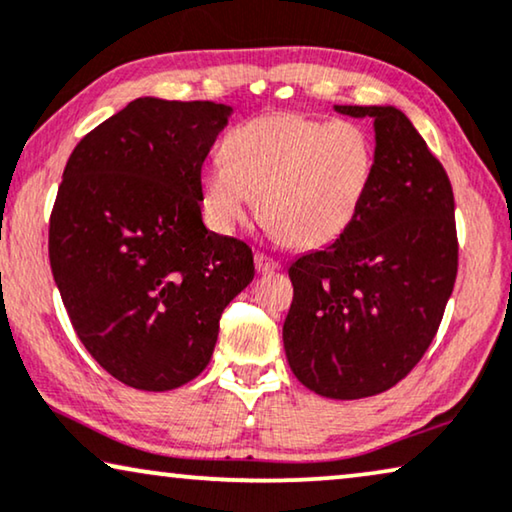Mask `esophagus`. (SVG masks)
<instances>
[{"label": "esophagus", "mask_w": 512, "mask_h": 512, "mask_svg": "<svg viewBox=\"0 0 512 512\" xmlns=\"http://www.w3.org/2000/svg\"><path fill=\"white\" fill-rule=\"evenodd\" d=\"M255 266H257V273H273V271L280 269V264L276 262V259L264 255V253L255 255Z\"/></svg>", "instance_id": "esophagus-1"}]
</instances>
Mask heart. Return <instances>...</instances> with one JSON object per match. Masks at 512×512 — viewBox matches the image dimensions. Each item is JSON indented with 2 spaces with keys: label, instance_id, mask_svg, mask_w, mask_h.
Listing matches in <instances>:
<instances>
[{
  "label": "heart",
  "instance_id": "1",
  "mask_svg": "<svg viewBox=\"0 0 512 512\" xmlns=\"http://www.w3.org/2000/svg\"><path fill=\"white\" fill-rule=\"evenodd\" d=\"M376 171L369 134L350 120L269 113L236 125L199 176L206 225L234 234L255 211L287 246L318 248L357 218Z\"/></svg>",
  "mask_w": 512,
  "mask_h": 512
}]
</instances>
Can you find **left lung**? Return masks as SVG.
I'll list each match as a JSON object with an SVG mask.
<instances>
[{
	"label": "left lung",
	"instance_id": "8db88e82",
	"mask_svg": "<svg viewBox=\"0 0 512 512\" xmlns=\"http://www.w3.org/2000/svg\"><path fill=\"white\" fill-rule=\"evenodd\" d=\"M371 118L376 171L352 225L290 266L283 325L290 369L327 399L390 390L420 362L457 278L448 174L394 106H334Z\"/></svg>",
	"mask_w": 512,
	"mask_h": 512
}]
</instances>
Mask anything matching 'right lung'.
<instances>
[{"label":"right lung","mask_w":512,"mask_h":512,"mask_svg":"<svg viewBox=\"0 0 512 512\" xmlns=\"http://www.w3.org/2000/svg\"><path fill=\"white\" fill-rule=\"evenodd\" d=\"M232 106L141 97L83 136L50 215V269L97 364L167 392L211 362L253 250L208 232L199 176Z\"/></svg>","instance_id":"add662e5"}]
</instances>
